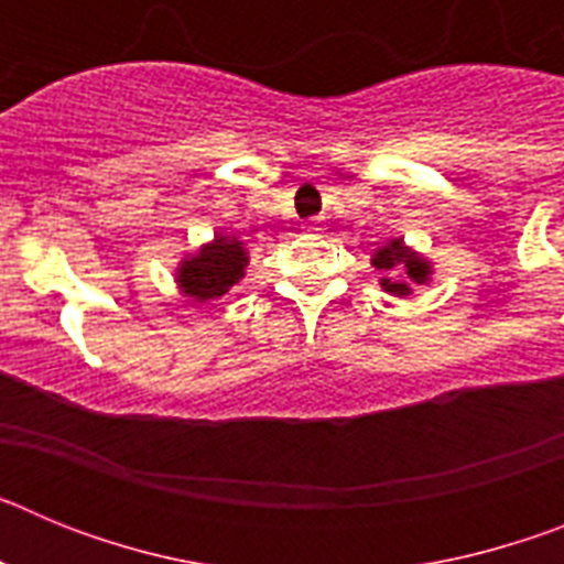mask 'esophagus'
I'll list each match as a JSON object with an SVG mask.
<instances>
[{
	"label": "esophagus",
	"instance_id": "34e87169",
	"mask_svg": "<svg viewBox=\"0 0 564 564\" xmlns=\"http://www.w3.org/2000/svg\"><path fill=\"white\" fill-rule=\"evenodd\" d=\"M305 231H311V234H318V231H322V220H318V217H316V220H307Z\"/></svg>",
	"mask_w": 564,
	"mask_h": 564
}]
</instances>
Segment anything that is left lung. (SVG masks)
Returning a JSON list of instances; mask_svg holds the SVG:
<instances>
[{
    "mask_svg": "<svg viewBox=\"0 0 564 564\" xmlns=\"http://www.w3.org/2000/svg\"><path fill=\"white\" fill-rule=\"evenodd\" d=\"M372 265L381 271V288L392 296H410L412 285H426L432 276L430 259L417 257L398 237L378 248Z\"/></svg>",
    "mask_w": 564,
    "mask_h": 564,
    "instance_id": "8db88e82",
    "label": "left lung"
}]
</instances>
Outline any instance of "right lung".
I'll list each match as a JSON object with an SVG mask.
<instances>
[{
  "instance_id": "add662e5",
  "label": "right lung",
  "mask_w": 564,
  "mask_h": 564,
  "mask_svg": "<svg viewBox=\"0 0 564 564\" xmlns=\"http://www.w3.org/2000/svg\"><path fill=\"white\" fill-rule=\"evenodd\" d=\"M248 265V251L231 234H217V237L192 253L177 268V288L183 296H192L194 302H212L220 299L237 285Z\"/></svg>"
}]
</instances>
